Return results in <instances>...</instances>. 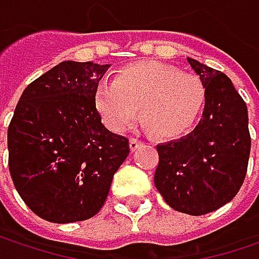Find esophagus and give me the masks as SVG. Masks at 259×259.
I'll list each match as a JSON object with an SVG mask.
<instances>
[{
	"mask_svg": "<svg viewBox=\"0 0 259 259\" xmlns=\"http://www.w3.org/2000/svg\"><path fill=\"white\" fill-rule=\"evenodd\" d=\"M142 145V141H139L138 138H130V150L135 151L136 148H139Z\"/></svg>",
	"mask_w": 259,
	"mask_h": 259,
	"instance_id": "obj_1",
	"label": "esophagus"
}]
</instances>
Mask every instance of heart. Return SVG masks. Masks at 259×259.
I'll use <instances>...</instances> for the list:
<instances>
[{"instance_id": "1", "label": "heart", "mask_w": 259, "mask_h": 259, "mask_svg": "<svg viewBox=\"0 0 259 259\" xmlns=\"http://www.w3.org/2000/svg\"><path fill=\"white\" fill-rule=\"evenodd\" d=\"M207 102V88L193 73L159 63L141 61L123 67L114 80L96 87L94 105L105 124L124 132L135 121L157 138H179L193 129Z\"/></svg>"}]
</instances>
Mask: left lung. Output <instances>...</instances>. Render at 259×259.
Returning a JSON list of instances; mask_svg holds the SVG:
<instances>
[{"mask_svg":"<svg viewBox=\"0 0 259 259\" xmlns=\"http://www.w3.org/2000/svg\"><path fill=\"white\" fill-rule=\"evenodd\" d=\"M207 88L202 118L195 130L157 145L154 184L165 202L202 216L230 202L240 190L250 154L247 108L231 79L187 58Z\"/></svg>","mask_w":259,"mask_h":259,"instance_id":"obj_1","label":"left lung"}]
</instances>
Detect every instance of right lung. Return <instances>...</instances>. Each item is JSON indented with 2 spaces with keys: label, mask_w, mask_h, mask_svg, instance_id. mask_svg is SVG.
<instances>
[{
  "label": "right lung",
  "mask_w": 259,
  "mask_h": 259,
  "mask_svg": "<svg viewBox=\"0 0 259 259\" xmlns=\"http://www.w3.org/2000/svg\"><path fill=\"white\" fill-rule=\"evenodd\" d=\"M109 64L63 61L32 80L7 132L15 187L38 218L70 224L103 207L129 139L102 124L94 105Z\"/></svg>",
  "instance_id": "add662e5"
}]
</instances>
